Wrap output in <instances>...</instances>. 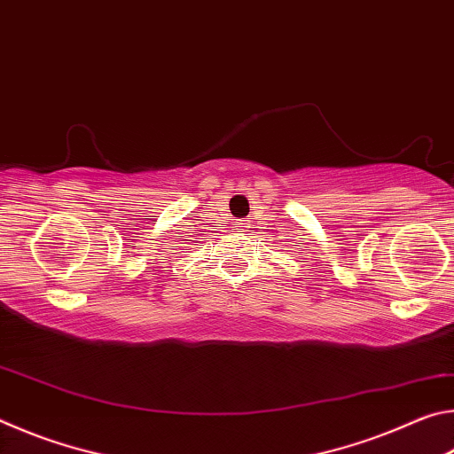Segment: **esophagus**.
Instances as JSON below:
<instances>
[{"instance_id": "esophagus-1", "label": "esophagus", "mask_w": 454, "mask_h": 454, "mask_svg": "<svg viewBox=\"0 0 454 454\" xmlns=\"http://www.w3.org/2000/svg\"><path fill=\"white\" fill-rule=\"evenodd\" d=\"M234 228L238 230V232H248L250 224H248V220H238L236 224H234Z\"/></svg>"}]
</instances>
